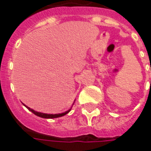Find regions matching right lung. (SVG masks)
Wrapping results in <instances>:
<instances>
[{
	"label": "right lung",
	"mask_w": 151,
	"mask_h": 151,
	"mask_svg": "<svg viewBox=\"0 0 151 151\" xmlns=\"http://www.w3.org/2000/svg\"><path fill=\"white\" fill-rule=\"evenodd\" d=\"M27 108L31 112H33L35 115H36L38 116H40V117H43V118H56V117H60V116H63L64 115H66L67 113H68L70 111V110H68V111L66 112H63V113H60V114H46V113H42V112H38V111H35V110L29 108L28 106H26Z\"/></svg>",
	"instance_id": "right-lung-1"
}]
</instances>
